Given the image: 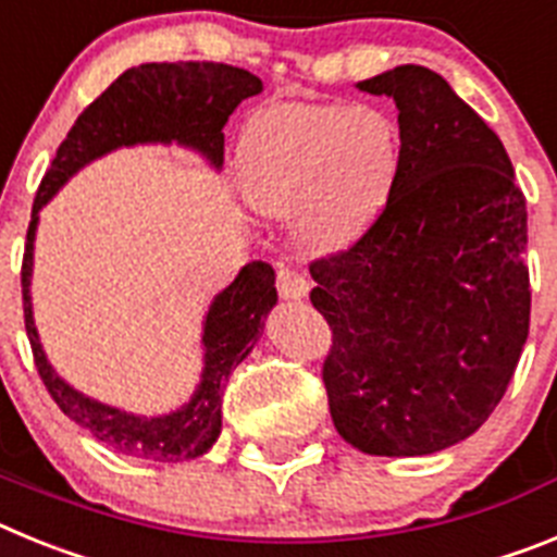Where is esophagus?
Masks as SVG:
<instances>
[{
  "label": "esophagus",
  "mask_w": 557,
  "mask_h": 557,
  "mask_svg": "<svg viewBox=\"0 0 557 557\" xmlns=\"http://www.w3.org/2000/svg\"><path fill=\"white\" fill-rule=\"evenodd\" d=\"M275 287L282 293V298H304L309 293V278L295 268H278L275 273Z\"/></svg>",
  "instance_id": "esophagus-1"
}]
</instances>
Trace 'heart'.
<instances>
[{"label":"heart","instance_id":"b5f03b06","mask_svg":"<svg viewBox=\"0 0 557 557\" xmlns=\"http://www.w3.org/2000/svg\"><path fill=\"white\" fill-rule=\"evenodd\" d=\"M401 170V133L373 106L278 102L239 141L245 200L270 218L293 214L309 253H337L382 218Z\"/></svg>","mask_w":557,"mask_h":557}]
</instances>
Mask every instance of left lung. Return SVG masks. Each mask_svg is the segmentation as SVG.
Listing matches in <instances>:
<instances>
[{"label":"left lung","instance_id":"8db88e82","mask_svg":"<svg viewBox=\"0 0 557 557\" xmlns=\"http://www.w3.org/2000/svg\"><path fill=\"white\" fill-rule=\"evenodd\" d=\"M398 108L382 218L309 264L332 329L323 385L359 451L432 455L485 424L530 332L528 203L499 136L426 66L359 83Z\"/></svg>","mask_w":557,"mask_h":557}]
</instances>
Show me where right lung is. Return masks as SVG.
<instances>
[{
    "instance_id": "right-lung-1",
    "label": "right lung",
    "mask_w": 557,
    "mask_h": 557,
    "mask_svg": "<svg viewBox=\"0 0 557 557\" xmlns=\"http://www.w3.org/2000/svg\"><path fill=\"white\" fill-rule=\"evenodd\" d=\"M259 91V77L228 63L175 61L127 69L77 116L36 191L22 259V298L24 329L38 376L49 396L55 398V405L75 424L120 455L152 462H178L211 449L223 426V393L231 371L250 354L256 337L264 329V314L275 304V273L268 262L245 264L234 282L214 298L203 326V379L189 405L159 418L127 416L69 387L44 357L29 304L38 211L66 184L69 175L122 145L181 141L220 166L225 152V122L239 102Z\"/></svg>"
}]
</instances>
